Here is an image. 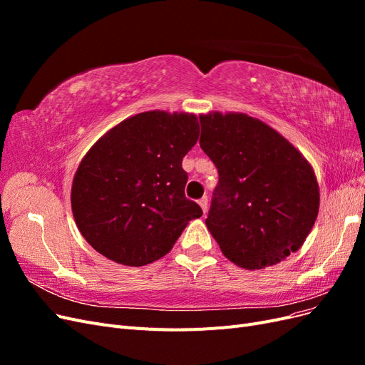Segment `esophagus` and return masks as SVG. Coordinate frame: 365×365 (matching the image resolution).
Listing matches in <instances>:
<instances>
[{
  "mask_svg": "<svg viewBox=\"0 0 365 365\" xmlns=\"http://www.w3.org/2000/svg\"><path fill=\"white\" fill-rule=\"evenodd\" d=\"M197 204L201 205V208H202V212H204V215L207 213V208H208V197L207 196H202L200 201H197Z\"/></svg>",
  "mask_w": 365,
  "mask_h": 365,
  "instance_id": "1",
  "label": "esophagus"
}]
</instances>
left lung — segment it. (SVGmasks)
<instances>
[{
    "label": "left lung",
    "instance_id": "left-lung-1",
    "mask_svg": "<svg viewBox=\"0 0 365 365\" xmlns=\"http://www.w3.org/2000/svg\"><path fill=\"white\" fill-rule=\"evenodd\" d=\"M201 149L219 182L205 225L224 256L245 269L300 250L319 208L312 165L277 130L242 113L200 115Z\"/></svg>",
    "mask_w": 365,
    "mask_h": 365
}]
</instances>
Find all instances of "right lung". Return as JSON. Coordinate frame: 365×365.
<instances>
[{
  "label": "right lung",
  "mask_w": 365,
  "mask_h": 365,
  "mask_svg": "<svg viewBox=\"0 0 365 365\" xmlns=\"http://www.w3.org/2000/svg\"><path fill=\"white\" fill-rule=\"evenodd\" d=\"M200 137L189 113L148 111L109 129L74 173L71 210L85 240L106 259L143 267L168 254L202 210L187 200L182 158Z\"/></svg>",
  "instance_id": "1"
}]
</instances>
